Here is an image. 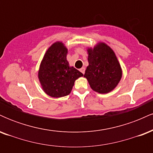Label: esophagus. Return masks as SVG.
<instances>
[{"mask_svg": "<svg viewBox=\"0 0 153 153\" xmlns=\"http://www.w3.org/2000/svg\"><path fill=\"white\" fill-rule=\"evenodd\" d=\"M85 68H80V71L81 72L82 74H84V73H85Z\"/></svg>", "mask_w": 153, "mask_h": 153, "instance_id": "esophagus-1", "label": "esophagus"}]
</instances>
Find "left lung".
Listing matches in <instances>:
<instances>
[{"label": "left lung", "mask_w": 153, "mask_h": 153, "mask_svg": "<svg viewBox=\"0 0 153 153\" xmlns=\"http://www.w3.org/2000/svg\"><path fill=\"white\" fill-rule=\"evenodd\" d=\"M88 66L84 77L91 88L99 94H108L117 87L122 71L117 56L106 44L99 42L87 50Z\"/></svg>", "instance_id": "8db88e82"}]
</instances>
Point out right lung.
I'll return each instance as SVG.
<instances>
[{"label": "right lung", "mask_w": 153, "mask_h": 153, "mask_svg": "<svg viewBox=\"0 0 153 153\" xmlns=\"http://www.w3.org/2000/svg\"><path fill=\"white\" fill-rule=\"evenodd\" d=\"M68 49L61 42H56L47 50L38 72L43 91L48 96L60 98L71 94L75 80L83 75L69 65Z\"/></svg>", "instance_id": "add662e5"}]
</instances>
